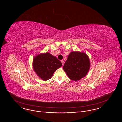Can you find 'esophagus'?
<instances>
[{"mask_svg":"<svg viewBox=\"0 0 122 122\" xmlns=\"http://www.w3.org/2000/svg\"><path fill=\"white\" fill-rule=\"evenodd\" d=\"M61 63H62V64H63V65L64 64V60H61Z\"/></svg>","mask_w":122,"mask_h":122,"instance_id":"1","label":"esophagus"}]
</instances>
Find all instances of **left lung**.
<instances>
[{"label": "left lung", "mask_w": 122, "mask_h": 122, "mask_svg": "<svg viewBox=\"0 0 122 122\" xmlns=\"http://www.w3.org/2000/svg\"><path fill=\"white\" fill-rule=\"evenodd\" d=\"M90 67V59L85 52H72L63 66L70 79L78 81L86 76Z\"/></svg>", "instance_id": "obj_1"}]
</instances>
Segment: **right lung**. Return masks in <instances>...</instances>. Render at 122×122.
<instances>
[{
	"mask_svg": "<svg viewBox=\"0 0 122 122\" xmlns=\"http://www.w3.org/2000/svg\"><path fill=\"white\" fill-rule=\"evenodd\" d=\"M62 66V63L58 59L49 52L40 53L33 60L35 73L43 81L51 79L54 72Z\"/></svg>",
	"mask_w": 122,
	"mask_h": 122,
	"instance_id": "obj_1",
	"label": "right lung"
}]
</instances>
